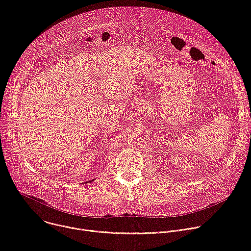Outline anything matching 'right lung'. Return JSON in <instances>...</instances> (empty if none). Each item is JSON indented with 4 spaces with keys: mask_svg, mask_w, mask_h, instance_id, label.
<instances>
[{
    "mask_svg": "<svg viewBox=\"0 0 251 251\" xmlns=\"http://www.w3.org/2000/svg\"><path fill=\"white\" fill-rule=\"evenodd\" d=\"M89 182H90V181H89Z\"/></svg>",
    "mask_w": 251,
    "mask_h": 251,
    "instance_id": "obj_1",
    "label": "right lung"
}]
</instances>
